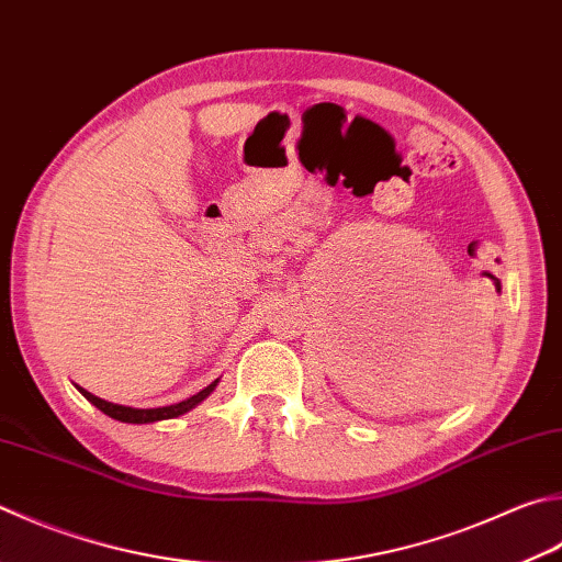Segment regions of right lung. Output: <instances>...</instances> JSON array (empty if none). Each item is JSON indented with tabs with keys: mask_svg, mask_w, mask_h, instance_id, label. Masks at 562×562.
Instances as JSON below:
<instances>
[{
	"mask_svg": "<svg viewBox=\"0 0 562 562\" xmlns=\"http://www.w3.org/2000/svg\"><path fill=\"white\" fill-rule=\"evenodd\" d=\"M217 384H220V379H215L213 384L205 386L203 391H198L195 396H190V398H186V401H178V404H171V406H158V408H132V406L112 404V401H104V398H100V396H94V394H90V391H85V389L78 386V384H76V386H78L80 394L90 401L92 406H98L102 413H108L110 418L122 420V423H136V426H139V423H156V420H168V418L183 416V413L193 411L198 404H203V401H205L210 394H213Z\"/></svg>",
	"mask_w": 562,
	"mask_h": 562,
	"instance_id": "right-lung-1",
	"label": "right lung"
}]
</instances>
